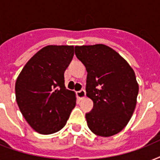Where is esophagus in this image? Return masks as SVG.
Here are the masks:
<instances>
[{"label":"esophagus","mask_w":160,"mask_h":160,"mask_svg":"<svg viewBox=\"0 0 160 160\" xmlns=\"http://www.w3.org/2000/svg\"><path fill=\"white\" fill-rule=\"evenodd\" d=\"M76 95H77V97L80 100H82V99L85 98V96H86V92H85V90H81L80 91L76 92Z\"/></svg>","instance_id":"1"}]
</instances>
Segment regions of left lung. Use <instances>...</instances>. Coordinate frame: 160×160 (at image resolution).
I'll return each instance as SVG.
<instances>
[{
  "label": "left lung",
  "instance_id": "1",
  "mask_svg": "<svg viewBox=\"0 0 160 160\" xmlns=\"http://www.w3.org/2000/svg\"><path fill=\"white\" fill-rule=\"evenodd\" d=\"M75 52L86 68V95L94 103L85 114L89 129L98 136L118 134L136 106L139 85L134 70L119 53L103 44L75 46Z\"/></svg>",
  "mask_w": 160,
  "mask_h": 160
}]
</instances>
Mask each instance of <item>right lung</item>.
Masks as SVG:
<instances>
[{
    "label": "right lung",
    "instance_id": "obj_1",
    "mask_svg": "<svg viewBox=\"0 0 160 160\" xmlns=\"http://www.w3.org/2000/svg\"><path fill=\"white\" fill-rule=\"evenodd\" d=\"M73 56V46H47L30 59L16 79L19 109L40 134L60 130L75 108V94L65 88L64 77Z\"/></svg>",
    "mask_w": 160,
    "mask_h": 160
}]
</instances>
